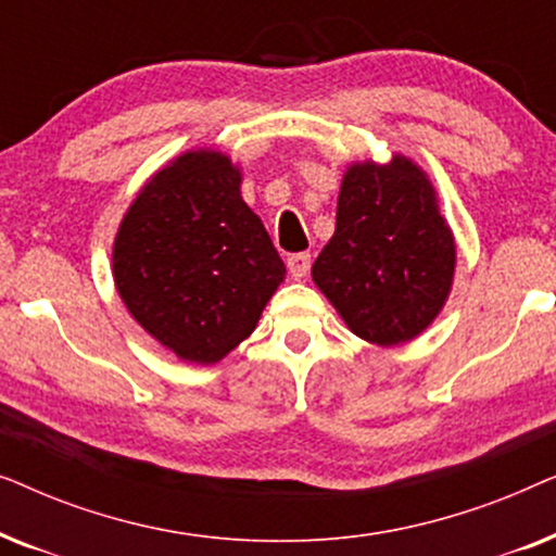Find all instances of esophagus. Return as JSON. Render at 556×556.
Returning <instances> with one entry per match:
<instances>
[{
	"label": "esophagus",
	"instance_id": "1",
	"mask_svg": "<svg viewBox=\"0 0 556 556\" xmlns=\"http://www.w3.org/2000/svg\"><path fill=\"white\" fill-rule=\"evenodd\" d=\"M288 270L293 278H306L311 270V255L308 253H295L288 257Z\"/></svg>",
	"mask_w": 556,
	"mask_h": 556
}]
</instances>
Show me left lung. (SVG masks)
<instances>
[{"instance_id": "1", "label": "left lung", "mask_w": 556, "mask_h": 556, "mask_svg": "<svg viewBox=\"0 0 556 556\" xmlns=\"http://www.w3.org/2000/svg\"><path fill=\"white\" fill-rule=\"evenodd\" d=\"M455 273V240L435 189L407 156L352 164L341 179L337 230L311 276L356 337L397 346L440 314Z\"/></svg>"}]
</instances>
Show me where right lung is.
<instances>
[{"mask_svg":"<svg viewBox=\"0 0 556 556\" xmlns=\"http://www.w3.org/2000/svg\"><path fill=\"white\" fill-rule=\"evenodd\" d=\"M240 181L230 156L187 151L143 185L113 242V280L128 314L185 362L230 354L286 278Z\"/></svg>","mask_w":556,"mask_h":556,"instance_id":"right-lung-1","label":"right lung"}]
</instances>
